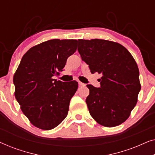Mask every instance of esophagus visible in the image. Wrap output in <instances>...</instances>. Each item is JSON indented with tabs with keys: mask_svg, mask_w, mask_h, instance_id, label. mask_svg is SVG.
I'll list each match as a JSON object with an SVG mask.
<instances>
[{
	"mask_svg": "<svg viewBox=\"0 0 155 155\" xmlns=\"http://www.w3.org/2000/svg\"><path fill=\"white\" fill-rule=\"evenodd\" d=\"M78 84H79L80 87H82V86H84L85 84H84V83H82V82H78Z\"/></svg>",
	"mask_w": 155,
	"mask_h": 155,
	"instance_id": "esophagus-1",
	"label": "esophagus"
}]
</instances>
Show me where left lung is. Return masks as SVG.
<instances>
[{"label":"left lung","mask_w":155,"mask_h":155,"mask_svg":"<svg viewBox=\"0 0 155 155\" xmlns=\"http://www.w3.org/2000/svg\"><path fill=\"white\" fill-rule=\"evenodd\" d=\"M78 51L91 73L102 75L100 87L87 85L90 115L103 126L123 124L136 105L141 89L135 59L121 44L108 40L78 39Z\"/></svg>","instance_id":"obj_1"}]
</instances>
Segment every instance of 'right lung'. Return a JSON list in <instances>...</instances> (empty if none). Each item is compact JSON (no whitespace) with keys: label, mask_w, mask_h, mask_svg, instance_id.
<instances>
[{"label":"right lung","mask_w":155,"mask_h":155,"mask_svg":"<svg viewBox=\"0 0 155 155\" xmlns=\"http://www.w3.org/2000/svg\"><path fill=\"white\" fill-rule=\"evenodd\" d=\"M77 40L51 39L37 44L23 56L13 77L15 97L23 114L42 130L58 126L68 115L78 82L54 79L77 49Z\"/></svg>","instance_id":"1"}]
</instances>
